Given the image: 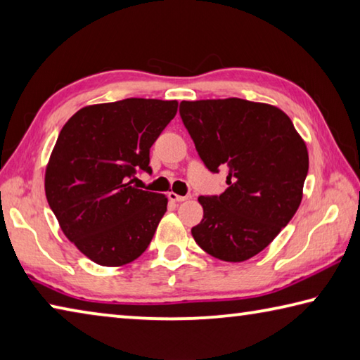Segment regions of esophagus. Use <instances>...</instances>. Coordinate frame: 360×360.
Returning <instances> with one entry per match:
<instances>
[{
	"label": "esophagus",
	"instance_id": "34e87169",
	"mask_svg": "<svg viewBox=\"0 0 360 360\" xmlns=\"http://www.w3.org/2000/svg\"><path fill=\"white\" fill-rule=\"evenodd\" d=\"M168 198L174 203H181V202H186V200H187V197H184V195H178L174 192H168Z\"/></svg>",
	"mask_w": 360,
	"mask_h": 360
}]
</instances>
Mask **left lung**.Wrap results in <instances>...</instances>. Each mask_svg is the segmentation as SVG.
Segmentation results:
<instances>
[{
    "mask_svg": "<svg viewBox=\"0 0 360 360\" xmlns=\"http://www.w3.org/2000/svg\"><path fill=\"white\" fill-rule=\"evenodd\" d=\"M182 124L211 173L227 169L221 195H202L192 229L212 257L243 262L270 245L298 210L308 150L281 109L241 98L182 101Z\"/></svg>",
    "mask_w": 360,
    "mask_h": 360,
    "instance_id": "obj_1",
    "label": "left lung"
}]
</instances>
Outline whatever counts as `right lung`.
<instances>
[{
	"mask_svg": "<svg viewBox=\"0 0 360 360\" xmlns=\"http://www.w3.org/2000/svg\"><path fill=\"white\" fill-rule=\"evenodd\" d=\"M178 101L127 98L85 106L66 122L46 169V197L63 233L90 260L138 259L167 211L165 195L131 186Z\"/></svg>",
	"mask_w": 360,
	"mask_h": 360,
	"instance_id": "add662e5",
	"label": "right lung"
}]
</instances>
